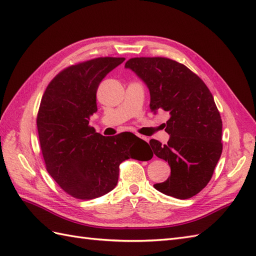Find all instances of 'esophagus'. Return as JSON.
Returning <instances> with one entry per match:
<instances>
[{
	"mask_svg": "<svg viewBox=\"0 0 256 256\" xmlns=\"http://www.w3.org/2000/svg\"><path fill=\"white\" fill-rule=\"evenodd\" d=\"M138 138H142V140H144L145 142H148V138H145V136H140V135H138Z\"/></svg>",
	"mask_w": 256,
	"mask_h": 256,
	"instance_id": "esophagus-1",
	"label": "esophagus"
}]
</instances>
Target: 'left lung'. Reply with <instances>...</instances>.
<instances>
[{
  "mask_svg": "<svg viewBox=\"0 0 256 256\" xmlns=\"http://www.w3.org/2000/svg\"><path fill=\"white\" fill-rule=\"evenodd\" d=\"M150 90V111L170 113L167 144L150 140L154 154L168 162L170 176L154 188L177 199L202 190L222 153V121L208 86L186 66L162 57L132 58L125 64Z\"/></svg>",
  "mask_w": 256,
  "mask_h": 256,
  "instance_id": "1",
  "label": "left lung"
}]
</instances>
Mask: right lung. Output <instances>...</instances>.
Segmentation results:
<instances>
[{
  "instance_id": "1",
  "label": "right lung",
  "mask_w": 256,
  "mask_h": 256,
  "mask_svg": "<svg viewBox=\"0 0 256 256\" xmlns=\"http://www.w3.org/2000/svg\"><path fill=\"white\" fill-rule=\"evenodd\" d=\"M124 60L96 58L68 67L42 98L37 130L47 172L74 198L89 200L110 192L118 184L120 164L128 158L142 160L140 150L148 148L132 133L106 138L89 125L98 111V86Z\"/></svg>"
}]
</instances>
